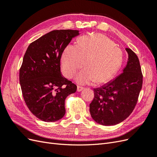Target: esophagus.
Here are the masks:
<instances>
[{
  "instance_id": "1",
  "label": "esophagus",
  "mask_w": 157,
  "mask_h": 157,
  "mask_svg": "<svg viewBox=\"0 0 157 157\" xmlns=\"http://www.w3.org/2000/svg\"><path fill=\"white\" fill-rule=\"evenodd\" d=\"M84 87H81V86H77V92H81L82 90H84Z\"/></svg>"
}]
</instances>
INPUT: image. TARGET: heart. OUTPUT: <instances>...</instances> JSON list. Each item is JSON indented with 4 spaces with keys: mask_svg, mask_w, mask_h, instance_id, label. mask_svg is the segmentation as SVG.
Wrapping results in <instances>:
<instances>
[{
    "mask_svg": "<svg viewBox=\"0 0 157 157\" xmlns=\"http://www.w3.org/2000/svg\"><path fill=\"white\" fill-rule=\"evenodd\" d=\"M121 49L113 42L101 34H94L80 38L78 46L69 44L65 48L61 63L65 74L72 78L83 66L76 80L79 84H98L109 81L121 67L122 63Z\"/></svg>",
    "mask_w": 157,
    "mask_h": 157,
    "instance_id": "heart-1",
    "label": "heart"
}]
</instances>
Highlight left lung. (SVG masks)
<instances>
[{"label":"left lung","mask_w":157,"mask_h":157,"mask_svg":"<svg viewBox=\"0 0 157 157\" xmlns=\"http://www.w3.org/2000/svg\"><path fill=\"white\" fill-rule=\"evenodd\" d=\"M128 59L123 73L101 88L94 89L90 104L93 119L103 126H113L124 121L136 105L143 84V74L137 55L126 48Z\"/></svg>","instance_id":"1"}]
</instances>
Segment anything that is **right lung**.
<instances>
[{
    "instance_id": "obj_1",
    "label": "right lung",
    "mask_w": 157,
    "mask_h": 157,
    "mask_svg": "<svg viewBox=\"0 0 157 157\" xmlns=\"http://www.w3.org/2000/svg\"><path fill=\"white\" fill-rule=\"evenodd\" d=\"M77 30H54L31 42L20 69L22 95L27 107L44 122L57 121L65 115V100L77 91V85L64 78L60 59Z\"/></svg>"
}]
</instances>
